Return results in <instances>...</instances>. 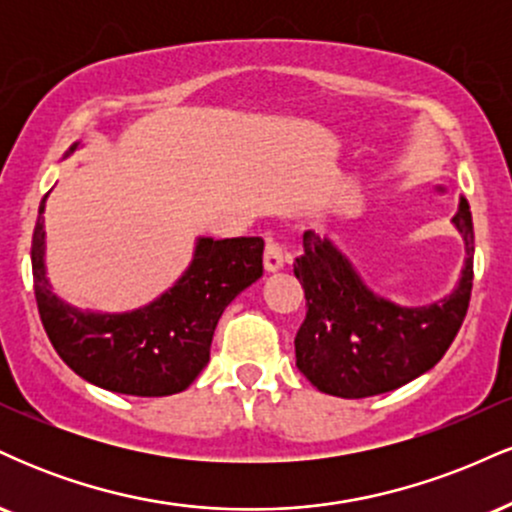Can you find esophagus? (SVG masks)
<instances>
[{
    "mask_svg": "<svg viewBox=\"0 0 512 512\" xmlns=\"http://www.w3.org/2000/svg\"><path fill=\"white\" fill-rule=\"evenodd\" d=\"M286 250L281 248L279 243H274V240H269L267 248H264V269H267L269 274L279 272V269H284L286 264Z\"/></svg>",
    "mask_w": 512,
    "mask_h": 512,
    "instance_id": "34e87169",
    "label": "esophagus"
}]
</instances>
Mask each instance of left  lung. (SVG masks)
<instances>
[{
  "label": "left lung",
  "instance_id": "1",
  "mask_svg": "<svg viewBox=\"0 0 512 512\" xmlns=\"http://www.w3.org/2000/svg\"><path fill=\"white\" fill-rule=\"evenodd\" d=\"M452 226L462 236L464 267L455 289L438 301L399 305L375 293L332 238L305 231L293 272L305 291L296 334V366L325 395H383L424 375L460 332L472 296L474 226L460 197Z\"/></svg>",
  "mask_w": 512,
  "mask_h": 512
}]
</instances>
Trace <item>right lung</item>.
Wrapping results in <instances>:
<instances>
[{
    "instance_id": "right-lung-1",
    "label": "right lung",
    "mask_w": 512,
    "mask_h": 512,
    "mask_svg": "<svg viewBox=\"0 0 512 512\" xmlns=\"http://www.w3.org/2000/svg\"><path fill=\"white\" fill-rule=\"evenodd\" d=\"M79 149L69 146L64 158ZM45 202L35 221L31 262L38 313L60 358L86 383L134 397L187 390L209 363L226 305L262 276V238L199 236L187 269L151 303L127 313L81 310L62 301L45 267Z\"/></svg>"
}]
</instances>
